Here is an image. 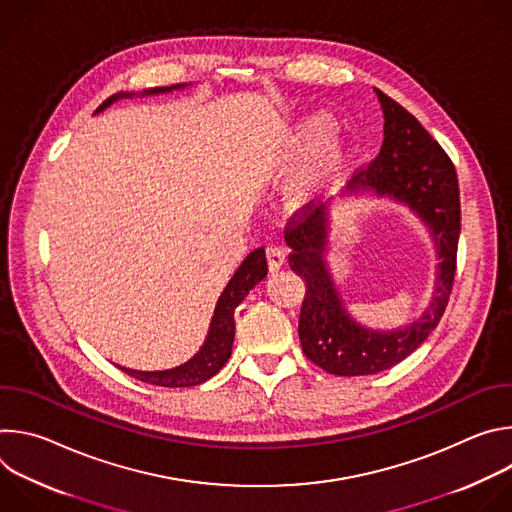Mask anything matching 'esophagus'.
Segmentation results:
<instances>
[{
    "label": "esophagus",
    "mask_w": 512,
    "mask_h": 512,
    "mask_svg": "<svg viewBox=\"0 0 512 512\" xmlns=\"http://www.w3.org/2000/svg\"><path fill=\"white\" fill-rule=\"evenodd\" d=\"M265 257H267L269 271H277L285 263V251L281 247H275V245L265 247Z\"/></svg>",
    "instance_id": "34e87169"
}]
</instances>
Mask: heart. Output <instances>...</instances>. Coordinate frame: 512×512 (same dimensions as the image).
I'll use <instances>...</instances> for the list:
<instances>
[{"instance_id":"heart-1","label":"heart","mask_w":512,"mask_h":512,"mask_svg":"<svg viewBox=\"0 0 512 512\" xmlns=\"http://www.w3.org/2000/svg\"><path fill=\"white\" fill-rule=\"evenodd\" d=\"M328 127H330V121H328V119H316V121L308 127V135H310V137H318V135H322ZM336 158H338L336 152L328 154L326 166H332V164L336 162ZM308 188H310V182H308V180H302L300 184L294 186V190H291V196H294L296 200H304V198L308 196Z\"/></svg>"}]
</instances>
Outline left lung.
<instances>
[{"instance_id":"left-lung-1","label":"left lung","mask_w":512,"mask_h":512,"mask_svg":"<svg viewBox=\"0 0 512 512\" xmlns=\"http://www.w3.org/2000/svg\"><path fill=\"white\" fill-rule=\"evenodd\" d=\"M375 91L385 115L381 152L348 182L346 192H373L407 204L429 227L440 263L431 302L415 322L387 332L364 328L348 316L324 259L328 206L306 204L289 218V267L306 281L298 328L302 350L320 369L338 377L375 375L415 352L440 324L456 275L462 221L456 168L405 107Z\"/></svg>"}]
</instances>
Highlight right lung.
<instances>
[{
    "mask_svg": "<svg viewBox=\"0 0 512 512\" xmlns=\"http://www.w3.org/2000/svg\"><path fill=\"white\" fill-rule=\"evenodd\" d=\"M186 85H172V87H156L150 91H143L141 95H158V93H170L174 89H184ZM135 93H117L103 101L95 113H101L107 109L111 103L117 99L133 97ZM267 275V259L263 247L251 251L247 259L241 263L237 273L231 277L227 283L225 291L221 294L214 308V316L210 322L208 336L202 344V348L184 364L176 369L168 371H133V369H123L129 377H135L143 383L158 385V387H194L210 377H214L218 371L225 367V362L229 360L233 352V340H235V310L237 306L245 300L249 291Z\"/></svg>",
    "mask_w": 512,
    "mask_h": 512,
    "instance_id": "right-lung-1",
    "label": "right lung"
}]
</instances>
